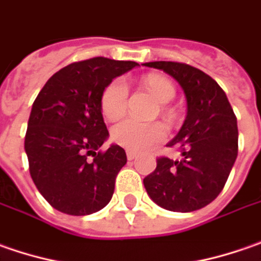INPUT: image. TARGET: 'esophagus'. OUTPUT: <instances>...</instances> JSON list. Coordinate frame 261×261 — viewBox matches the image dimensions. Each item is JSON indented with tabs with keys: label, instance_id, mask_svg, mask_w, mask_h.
Wrapping results in <instances>:
<instances>
[{
	"label": "esophagus",
	"instance_id": "esophagus-1",
	"mask_svg": "<svg viewBox=\"0 0 261 261\" xmlns=\"http://www.w3.org/2000/svg\"><path fill=\"white\" fill-rule=\"evenodd\" d=\"M137 158V153L133 152V150H127V159L128 161H134Z\"/></svg>",
	"mask_w": 261,
	"mask_h": 261
}]
</instances>
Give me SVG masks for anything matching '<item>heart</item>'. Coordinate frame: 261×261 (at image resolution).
Here are the masks:
<instances>
[{"instance_id": "heart-1", "label": "heart", "mask_w": 261, "mask_h": 261, "mask_svg": "<svg viewBox=\"0 0 261 261\" xmlns=\"http://www.w3.org/2000/svg\"><path fill=\"white\" fill-rule=\"evenodd\" d=\"M143 86L150 92L159 103H168L175 97V86L159 74H149L142 80ZM128 87L122 79H115L109 83L100 96V109L105 118L118 119L127 109ZM166 137V128L161 122H140L133 118L122 119L111 130V139L128 149L142 152Z\"/></svg>"}]
</instances>
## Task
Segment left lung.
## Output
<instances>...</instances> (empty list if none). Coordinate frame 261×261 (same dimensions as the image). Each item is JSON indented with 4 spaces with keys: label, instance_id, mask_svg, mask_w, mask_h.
<instances>
[{
    "label": "left lung",
    "instance_id": "left-lung-1",
    "mask_svg": "<svg viewBox=\"0 0 261 261\" xmlns=\"http://www.w3.org/2000/svg\"><path fill=\"white\" fill-rule=\"evenodd\" d=\"M143 65L175 79L187 99L186 121L168 146L182 158H159L143 179L153 201L171 212H194L219 196L238 154L237 117L225 92L210 75L191 65L153 61Z\"/></svg>",
    "mask_w": 261,
    "mask_h": 261
}]
</instances>
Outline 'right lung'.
<instances>
[{"mask_svg": "<svg viewBox=\"0 0 261 261\" xmlns=\"http://www.w3.org/2000/svg\"><path fill=\"white\" fill-rule=\"evenodd\" d=\"M137 65L103 57L73 63L54 74L35 99L24 150L30 176L54 209L85 216L111 201L127 154L118 144L96 153L109 137L100 96L115 77Z\"/></svg>", "mask_w": 261, "mask_h": 261, "instance_id": "right-lung-1", "label": "right lung"}]
</instances>
